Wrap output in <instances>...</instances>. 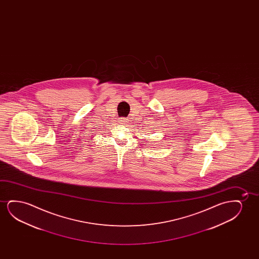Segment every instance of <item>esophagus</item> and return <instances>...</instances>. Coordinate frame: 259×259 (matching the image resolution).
Masks as SVG:
<instances>
[{
    "instance_id": "obj_1",
    "label": "esophagus",
    "mask_w": 259,
    "mask_h": 259,
    "mask_svg": "<svg viewBox=\"0 0 259 259\" xmlns=\"http://www.w3.org/2000/svg\"><path fill=\"white\" fill-rule=\"evenodd\" d=\"M120 122H121V123H122V124H124V122H125V121H124V120H120ZM125 123H126V122H125Z\"/></svg>"
}]
</instances>
